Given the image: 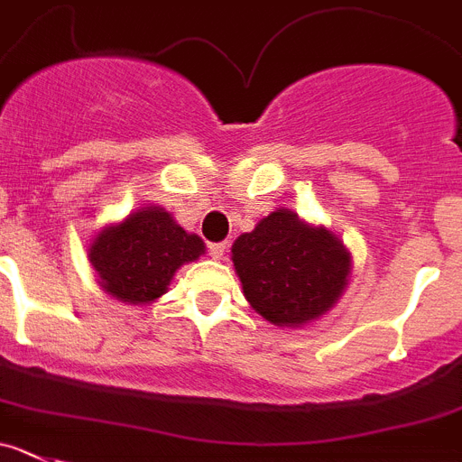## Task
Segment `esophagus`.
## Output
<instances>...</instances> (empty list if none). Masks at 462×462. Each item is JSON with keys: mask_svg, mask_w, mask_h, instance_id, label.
I'll list each match as a JSON object with an SVG mask.
<instances>
[{"mask_svg": "<svg viewBox=\"0 0 462 462\" xmlns=\"http://www.w3.org/2000/svg\"><path fill=\"white\" fill-rule=\"evenodd\" d=\"M226 251H227L226 241H223V244H209V255L214 257V260H223Z\"/></svg>", "mask_w": 462, "mask_h": 462, "instance_id": "34e87169", "label": "esophagus"}]
</instances>
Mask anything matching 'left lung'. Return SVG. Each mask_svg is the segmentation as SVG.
<instances>
[{
	"label": "left lung",
	"instance_id": "obj_1",
	"mask_svg": "<svg viewBox=\"0 0 462 462\" xmlns=\"http://www.w3.org/2000/svg\"><path fill=\"white\" fill-rule=\"evenodd\" d=\"M232 264L257 314L278 328H303L342 299L351 253L328 227L280 207L236 236Z\"/></svg>",
	"mask_w": 462,
	"mask_h": 462
}]
</instances>
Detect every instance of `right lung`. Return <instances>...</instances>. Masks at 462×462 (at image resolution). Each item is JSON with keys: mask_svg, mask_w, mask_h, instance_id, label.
Here are the masks:
<instances>
[{"mask_svg": "<svg viewBox=\"0 0 462 462\" xmlns=\"http://www.w3.org/2000/svg\"><path fill=\"white\" fill-rule=\"evenodd\" d=\"M205 255L198 235L178 226L171 211L145 205L118 223H106L88 244L102 290L125 305H150L162 299L180 266Z\"/></svg>", "mask_w": 462, "mask_h": 462, "instance_id": "add662e5", "label": "right lung"}]
</instances>
